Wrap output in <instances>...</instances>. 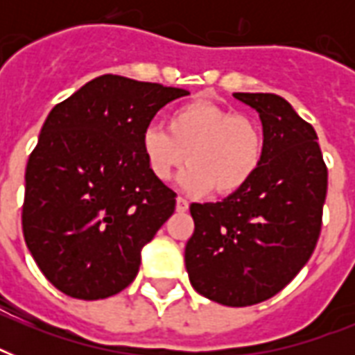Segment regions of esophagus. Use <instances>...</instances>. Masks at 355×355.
<instances>
[{
    "label": "esophagus",
    "instance_id": "34e87169",
    "mask_svg": "<svg viewBox=\"0 0 355 355\" xmlns=\"http://www.w3.org/2000/svg\"><path fill=\"white\" fill-rule=\"evenodd\" d=\"M189 208V202L184 197H178L177 199V211H186Z\"/></svg>",
    "mask_w": 355,
    "mask_h": 355
}]
</instances>
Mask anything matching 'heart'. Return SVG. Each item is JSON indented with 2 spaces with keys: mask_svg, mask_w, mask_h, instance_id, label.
<instances>
[{
  "mask_svg": "<svg viewBox=\"0 0 355 355\" xmlns=\"http://www.w3.org/2000/svg\"><path fill=\"white\" fill-rule=\"evenodd\" d=\"M139 144L150 175L162 182L188 162L180 182L191 193H236L252 180L265 155L258 119L210 101L178 107L167 119V130L149 125Z\"/></svg>",
  "mask_w": 355,
  "mask_h": 355,
  "instance_id": "1",
  "label": "heart"
}]
</instances>
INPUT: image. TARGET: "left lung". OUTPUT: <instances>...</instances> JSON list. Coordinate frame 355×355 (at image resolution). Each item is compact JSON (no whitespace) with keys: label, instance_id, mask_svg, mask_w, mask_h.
I'll use <instances>...</instances> for the list:
<instances>
[{"label":"left lung","instance_id":"8db88e82","mask_svg":"<svg viewBox=\"0 0 355 355\" xmlns=\"http://www.w3.org/2000/svg\"><path fill=\"white\" fill-rule=\"evenodd\" d=\"M258 110L265 155L258 173L221 202L189 206L195 230L186 269L197 293L243 308L280 293L308 263L322 227L328 167L317 132L275 94H234Z\"/></svg>","mask_w":355,"mask_h":355}]
</instances>
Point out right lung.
<instances>
[{"label": "right lung", "instance_id": "obj_1", "mask_svg": "<svg viewBox=\"0 0 355 355\" xmlns=\"http://www.w3.org/2000/svg\"><path fill=\"white\" fill-rule=\"evenodd\" d=\"M188 94L101 75L49 112L25 169L21 228L58 291L99 300L136 278L141 248L177 205L139 139L160 108Z\"/></svg>", "mask_w": 355, "mask_h": 355}]
</instances>
